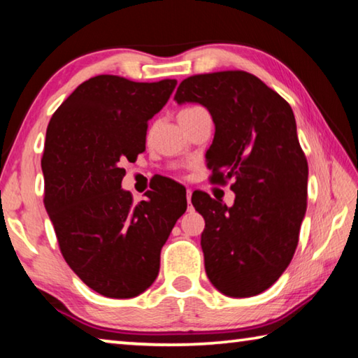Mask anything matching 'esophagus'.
<instances>
[{"instance_id": "1", "label": "esophagus", "mask_w": 358, "mask_h": 358, "mask_svg": "<svg viewBox=\"0 0 358 358\" xmlns=\"http://www.w3.org/2000/svg\"><path fill=\"white\" fill-rule=\"evenodd\" d=\"M191 196H192V191H191V189H186V201H187V205L191 203Z\"/></svg>"}]
</instances>
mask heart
I'll use <instances>...</instances> for the list:
<instances>
[{
	"label": "heart",
	"instance_id": "heart-1",
	"mask_svg": "<svg viewBox=\"0 0 358 358\" xmlns=\"http://www.w3.org/2000/svg\"><path fill=\"white\" fill-rule=\"evenodd\" d=\"M199 108H202V107H197V106H189V107H185L183 110H181L178 115H185V113H191V112H196V110H199Z\"/></svg>",
	"mask_w": 358,
	"mask_h": 358
}]
</instances>
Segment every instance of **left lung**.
Here are the masks:
<instances>
[{"instance_id":"left-lung-1","label":"left lung","mask_w":358,"mask_h":358,"mask_svg":"<svg viewBox=\"0 0 358 358\" xmlns=\"http://www.w3.org/2000/svg\"><path fill=\"white\" fill-rule=\"evenodd\" d=\"M175 101L207 107L215 123L207 151L211 181H234L232 207L207 192L191 199L205 220L201 245L208 280L227 296L257 295L287 268L306 213L308 162L292 108L245 71L187 77Z\"/></svg>"}]
</instances>
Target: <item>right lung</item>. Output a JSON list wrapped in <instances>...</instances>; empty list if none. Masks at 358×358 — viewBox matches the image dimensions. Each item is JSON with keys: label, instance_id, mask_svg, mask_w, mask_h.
Returning a JSON list of instances; mask_svg holds the SVG:
<instances>
[{"label": "right lung", "instance_id": "add662e5", "mask_svg": "<svg viewBox=\"0 0 358 358\" xmlns=\"http://www.w3.org/2000/svg\"><path fill=\"white\" fill-rule=\"evenodd\" d=\"M175 85L96 76L78 85L47 126L44 205L59 251L88 287L108 299H132L155 282L162 246L186 211V192L175 185L148 191L137 205L121 187V164L145 151L148 120Z\"/></svg>", "mask_w": 358, "mask_h": 358}]
</instances>
